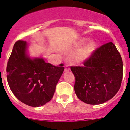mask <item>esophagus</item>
Listing matches in <instances>:
<instances>
[{
	"label": "esophagus",
	"mask_w": 130,
	"mask_h": 130,
	"mask_svg": "<svg viewBox=\"0 0 130 130\" xmlns=\"http://www.w3.org/2000/svg\"><path fill=\"white\" fill-rule=\"evenodd\" d=\"M70 70V68L68 64H66L65 66V69H64V71H68Z\"/></svg>",
	"instance_id": "obj_1"
}]
</instances>
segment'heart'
Listing matches in <instances>:
<instances>
[{
  "instance_id": "heart-1",
  "label": "heart",
  "mask_w": 130,
  "mask_h": 130,
  "mask_svg": "<svg viewBox=\"0 0 130 130\" xmlns=\"http://www.w3.org/2000/svg\"><path fill=\"white\" fill-rule=\"evenodd\" d=\"M85 39H83L80 41L79 45L82 44L83 43L85 42ZM94 45L93 44H91L90 45L86 46L84 48L81 50L78 53V58L80 60H85V59H87V58H88L90 56L91 53L93 52V51L94 50Z\"/></svg>"
}]
</instances>
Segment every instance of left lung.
<instances>
[{
  "mask_svg": "<svg viewBox=\"0 0 130 130\" xmlns=\"http://www.w3.org/2000/svg\"><path fill=\"white\" fill-rule=\"evenodd\" d=\"M83 64L82 66H71L78 99L94 105L103 104L114 96L123 78V61L115 45L109 42L100 46Z\"/></svg>",
  "mask_w": 130,
  "mask_h": 130,
  "instance_id": "1",
  "label": "left lung"
}]
</instances>
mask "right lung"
Here are the masks:
<instances>
[{"instance_id":"right-lung-1","label":"right lung","mask_w":130,"mask_h":130,"mask_svg":"<svg viewBox=\"0 0 130 130\" xmlns=\"http://www.w3.org/2000/svg\"><path fill=\"white\" fill-rule=\"evenodd\" d=\"M26 48L24 40L14 43L7 66V81L20 101L39 107L52 100L64 68L63 64L54 66L42 58L31 59L26 55Z\"/></svg>"}]
</instances>
